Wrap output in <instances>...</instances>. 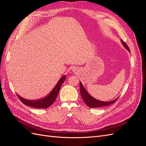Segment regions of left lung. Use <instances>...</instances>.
Returning a JSON list of instances; mask_svg holds the SVG:
<instances>
[{"instance_id": "left-lung-1", "label": "left lung", "mask_w": 146, "mask_h": 146, "mask_svg": "<svg viewBox=\"0 0 146 146\" xmlns=\"http://www.w3.org/2000/svg\"><path fill=\"white\" fill-rule=\"evenodd\" d=\"M121 42L122 43V44L123 45V46H124L129 52H130V48L129 46H127V44L122 40H121ZM80 94H81L82 98L88 107H89L90 108H97V107H104V106H108L112 104H114V102H116V101L118 99L117 98L115 100H114L113 101H110V102H103V101L98 100L92 98V96H91L88 93V92L86 91L85 88H84L81 82H80Z\"/></svg>"}]
</instances>
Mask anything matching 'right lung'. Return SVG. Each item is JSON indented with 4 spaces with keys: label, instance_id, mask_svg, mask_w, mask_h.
Masks as SVG:
<instances>
[{
    "label": "right lung",
    "instance_id": "add662e5",
    "mask_svg": "<svg viewBox=\"0 0 146 146\" xmlns=\"http://www.w3.org/2000/svg\"><path fill=\"white\" fill-rule=\"evenodd\" d=\"M66 76H63L61 77L58 82L57 83L55 88L53 89L52 92L48 94L47 96L45 97L42 99H38V100H27L23 99L21 98L19 95H17L18 98L20 99V100L23 102L24 104L27 106H30V107H32L33 108H46L49 107L54 102L55 100L57 95H58L59 91L60 90V88L62 85L63 83L65 80Z\"/></svg>",
    "mask_w": 146,
    "mask_h": 146
}]
</instances>
